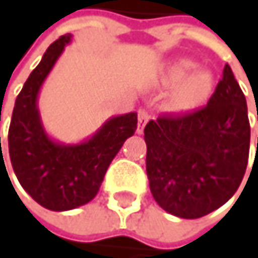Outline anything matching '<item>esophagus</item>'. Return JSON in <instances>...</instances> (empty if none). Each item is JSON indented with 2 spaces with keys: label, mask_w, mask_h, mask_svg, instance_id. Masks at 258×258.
<instances>
[{
  "label": "esophagus",
  "mask_w": 258,
  "mask_h": 258,
  "mask_svg": "<svg viewBox=\"0 0 258 258\" xmlns=\"http://www.w3.org/2000/svg\"><path fill=\"white\" fill-rule=\"evenodd\" d=\"M148 111L145 110V108H141V110L138 111V133H144V126L145 123L148 122Z\"/></svg>",
  "instance_id": "esophagus-1"
}]
</instances>
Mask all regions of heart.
I'll return each instance as SVG.
<instances>
[{"instance_id":"b5f03b06","label":"heart","mask_w":258,"mask_h":258,"mask_svg":"<svg viewBox=\"0 0 258 258\" xmlns=\"http://www.w3.org/2000/svg\"><path fill=\"white\" fill-rule=\"evenodd\" d=\"M197 63L179 60L170 64L162 74L161 83L173 88L170 94V108L175 111H192L203 105L214 91V74L207 69L195 71Z\"/></svg>"}]
</instances>
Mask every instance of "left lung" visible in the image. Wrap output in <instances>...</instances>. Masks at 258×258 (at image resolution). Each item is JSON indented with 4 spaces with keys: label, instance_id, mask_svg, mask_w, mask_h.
I'll return each mask as SVG.
<instances>
[{
    "label": "left lung",
    "instance_id": "obj_1",
    "mask_svg": "<svg viewBox=\"0 0 258 258\" xmlns=\"http://www.w3.org/2000/svg\"><path fill=\"white\" fill-rule=\"evenodd\" d=\"M147 176L155 201L179 218H200L240 187L249 159L246 99L229 64L206 106L161 114L144 128ZM258 148V139H257Z\"/></svg>",
    "mask_w": 258,
    "mask_h": 258
}]
</instances>
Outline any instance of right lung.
Instances as JSON below:
<instances>
[{
	"label": "right lung",
	"mask_w": 258,
	"mask_h": 258,
	"mask_svg": "<svg viewBox=\"0 0 258 258\" xmlns=\"http://www.w3.org/2000/svg\"><path fill=\"white\" fill-rule=\"evenodd\" d=\"M71 38L61 35L46 49L15 100L9 126V156L20 184L40 206L55 212L76 209L97 195L111 161L138 128V114L128 113L108 119L82 144H58L46 135L38 91Z\"/></svg>",
	"instance_id": "obj_1"
}]
</instances>
